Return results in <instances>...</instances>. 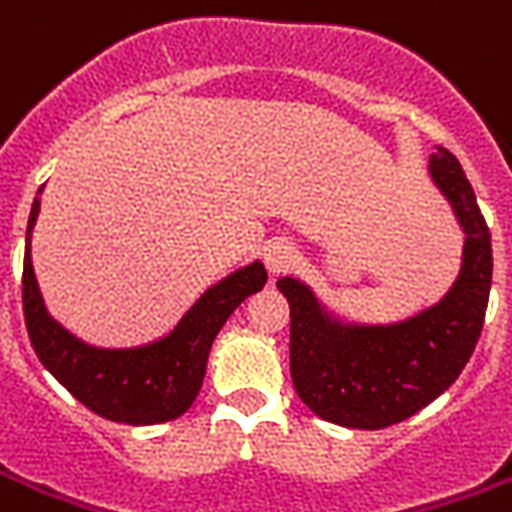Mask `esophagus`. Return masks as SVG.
<instances>
[{
    "instance_id": "obj_1",
    "label": "esophagus",
    "mask_w": 512,
    "mask_h": 512,
    "mask_svg": "<svg viewBox=\"0 0 512 512\" xmlns=\"http://www.w3.org/2000/svg\"><path fill=\"white\" fill-rule=\"evenodd\" d=\"M263 263H266L269 274H283V271L294 263V246L288 241H283V238L269 241L263 246Z\"/></svg>"
}]
</instances>
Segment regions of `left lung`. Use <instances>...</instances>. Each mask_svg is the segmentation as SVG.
<instances>
[{"label":"left lung","instance_id":"8db88e82","mask_svg":"<svg viewBox=\"0 0 512 512\" xmlns=\"http://www.w3.org/2000/svg\"><path fill=\"white\" fill-rule=\"evenodd\" d=\"M429 176L462 229L460 274L429 308L358 322L300 277L277 280L291 308L294 389L314 415L344 429H387L417 415L460 378L479 342L493 280L488 224L457 156L437 145Z\"/></svg>","mask_w":512,"mask_h":512}]
</instances>
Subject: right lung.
<instances>
[{
    "mask_svg": "<svg viewBox=\"0 0 512 512\" xmlns=\"http://www.w3.org/2000/svg\"><path fill=\"white\" fill-rule=\"evenodd\" d=\"M41 190L27 221L22 277L24 322L36 356L61 387L106 420L128 426H154L182 417L204 384L207 358L218 330L224 328V322L246 297L266 285V266L260 260H252L241 269L229 271L154 342L134 347H97L66 330L47 311V302L41 297L30 257V238L41 212Z\"/></svg>",
    "mask_w": 512,
    "mask_h": 512,
    "instance_id": "obj_1",
    "label": "right lung"
}]
</instances>
